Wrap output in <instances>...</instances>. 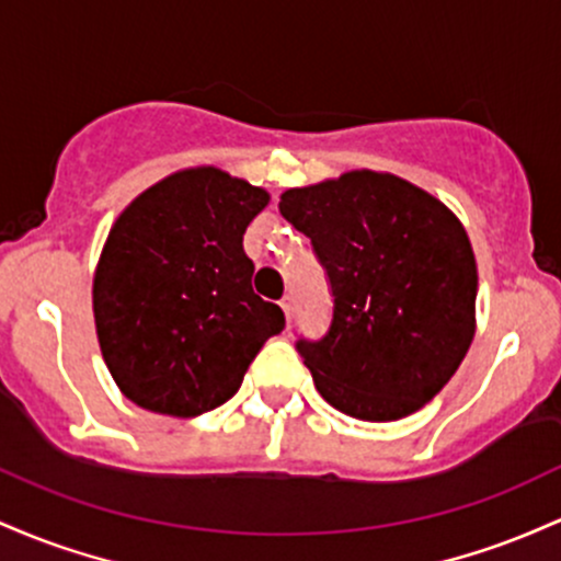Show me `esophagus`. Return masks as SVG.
I'll list each match as a JSON object with an SVG mask.
<instances>
[{
	"instance_id": "34e87169",
	"label": "esophagus",
	"mask_w": 561,
	"mask_h": 561,
	"mask_svg": "<svg viewBox=\"0 0 561 561\" xmlns=\"http://www.w3.org/2000/svg\"><path fill=\"white\" fill-rule=\"evenodd\" d=\"M280 310H283V314H286L288 323H291V318H294V299L291 297H283L280 299Z\"/></svg>"
}]
</instances>
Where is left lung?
<instances>
[{
	"label": "left lung",
	"instance_id": "1",
	"mask_svg": "<svg viewBox=\"0 0 561 561\" xmlns=\"http://www.w3.org/2000/svg\"><path fill=\"white\" fill-rule=\"evenodd\" d=\"M278 209L331 280L329 333L297 342L318 392L360 421L416 413L474 339L477 262L461 219L413 182L370 169L291 187Z\"/></svg>",
	"mask_w": 561,
	"mask_h": 561
}]
</instances>
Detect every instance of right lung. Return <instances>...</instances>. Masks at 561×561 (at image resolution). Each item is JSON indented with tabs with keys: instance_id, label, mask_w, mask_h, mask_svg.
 <instances>
[{
	"instance_id": "add662e5",
	"label": "right lung",
	"mask_w": 561,
	"mask_h": 561,
	"mask_svg": "<svg viewBox=\"0 0 561 561\" xmlns=\"http://www.w3.org/2000/svg\"><path fill=\"white\" fill-rule=\"evenodd\" d=\"M270 193L217 167L169 174L118 214L94 267L100 352L124 398L193 419L241 389L286 318L251 288L243 232Z\"/></svg>"
}]
</instances>
